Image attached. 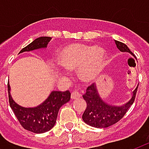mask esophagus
I'll list each match as a JSON object with an SVG mask.
<instances>
[{
	"instance_id": "34e87169",
	"label": "esophagus",
	"mask_w": 149,
	"mask_h": 149,
	"mask_svg": "<svg viewBox=\"0 0 149 149\" xmlns=\"http://www.w3.org/2000/svg\"><path fill=\"white\" fill-rule=\"evenodd\" d=\"M81 97V93L77 92V91H73L71 94V98L72 100H77V99H79L80 97Z\"/></svg>"
}]
</instances>
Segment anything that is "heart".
<instances>
[{"instance_id":"obj_1","label":"heart","mask_w":149,"mask_h":149,"mask_svg":"<svg viewBox=\"0 0 149 149\" xmlns=\"http://www.w3.org/2000/svg\"><path fill=\"white\" fill-rule=\"evenodd\" d=\"M105 60V51L100 46L72 44L65 46L57 56L58 64L66 71L77 70L81 81L90 82L100 74Z\"/></svg>"}]
</instances>
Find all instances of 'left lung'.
<instances>
[{"instance_id":"8db88e82","label":"left lung","mask_w":149,"mask_h":149,"mask_svg":"<svg viewBox=\"0 0 149 149\" xmlns=\"http://www.w3.org/2000/svg\"><path fill=\"white\" fill-rule=\"evenodd\" d=\"M117 49L120 52L133 53L124 43L115 40ZM137 88L132 92L130 100L121 106L109 104L104 102L99 96L96 84H91L86 89V93L83 95V98L87 103V108L82 116V119L87 125L95 128H107L114 125L123 118L128 109L133 104L136 97Z\"/></svg>"}]
</instances>
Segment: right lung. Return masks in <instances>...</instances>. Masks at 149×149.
I'll list each match as a JSON object with an SVG mask.
<instances>
[{"instance_id":"obj_1","label":"right lung","mask_w":149,"mask_h":149,"mask_svg":"<svg viewBox=\"0 0 149 149\" xmlns=\"http://www.w3.org/2000/svg\"><path fill=\"white\" fill-rule=\"evenodd\" d=\"M51 39L49 37H38L21 49L19 53L46 48ZM8 93L9 105L18 121L24 129L34 133H44L51 130L56 124L59 109L63 104L68 102L71 97L69 91H52L49 97L38 106L24 108L13 100L8 83Z\"/></svg>"}]
</instances>
